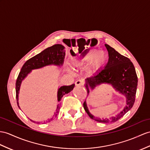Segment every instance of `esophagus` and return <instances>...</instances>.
<instances>
[{"mask_svg":"<svg viewBox=\"0 0 150 150\" xmlns=\"http://www.w3.org/2000/svg\"><path fill=\"white\" fill-rule=\"evenodd\" d=\"M84 83H85V82H84L83 80L78 79L75 82V85L76 86H83L84 85Z\"/></svg>","mask_w":150,"mask_h":150,"instance_id":"esophagus-1","label":"esophagus"}]
</instances>
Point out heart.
Instances as JSON below:
<instances>
[{
  "label": "heart",
  "mask_w": 150,
  "mask_h": 150,
  "mask_svg": "<svg viewBox=\"0 0 150 150\" xmlns=\"http://www.w3.org/2000/svg\"><path fill=\"white\" fill-rule=\"evenodd\" d=\"M96 50L90 51L85 53L81 57L73 58L71 64L74 67H83L89 65L90 70H96L100 68L106 61V55L103 52H98Z\"/></svg>",
  "instance_id": "b5f03b06"
}]
</instances>
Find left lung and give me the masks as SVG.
I'll list each match as a JSON object with an SVG mask.
<instances>
[{
    "label": "left lung",
    "instance_id": "8db88e82",
    "mask_svg": "<svg viewBox=\"0 0 150 150\" xmlns=\"http://www.w3.org/2000/svg\"><path fill=\"white\" fill-rule=\"evenodd\" d=\"M109 54L108 62L104 68L96 74L86 79L85 87L88 95L89 88L93 90L96 86L103 83L110 84L119 93L126 97V106L118 114L105 118H96L90 112L86 100L83 107L88 116L98 122L109 123L118 121L132 108L135 102L137 86V76L136 69L129 58L120 54L108 45H105Z\"/></svg>",
    "mask_w": 150,
    "mask_h": 150
}]
</instances>
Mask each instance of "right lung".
Instances as JSON below:
<instances>
[{"instance_id":"obj_1","label":"right lung","mask_w":150,"mask_h":150,"mask_svg":"<svg viewBox=\"0 0 150 150\" xmlns=\"http://www.w3.org/2000/svg\"><path fill=\"white\" fill-rule=\"evenodd\" d=\"M64 49L65 47L63 45H54L52 46L47 47V48L43 50L42 52L38 54L37 55L30 58L23 64V67L21 69V71L19 73L16 82V97L18 107L20 108L19 105H18V93H19L21 83L23 80L33 69L42 68L49 65H55L57 66L62 65L65 54ZM74 84H72V85L69 86H60L58 88L57 93L58 104L57 105L56 112H54L52 118L48 120V122L52 121L54 119V117H57L60 111L61 105L60 101L62 98L65 94H67L71 92L74 88ZM31 121L34 123H39V122L32 121V120H31Z\"/></svg>"}]
</instances>
